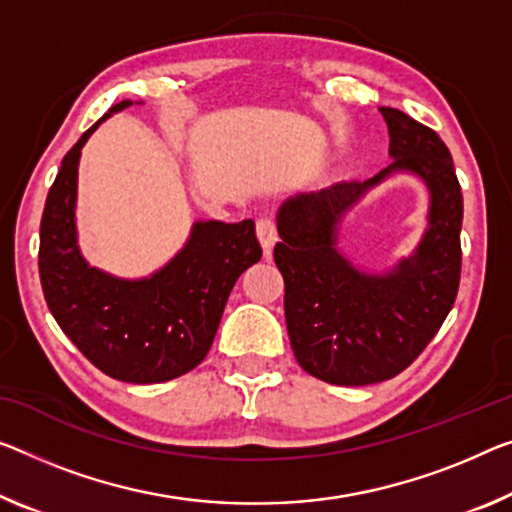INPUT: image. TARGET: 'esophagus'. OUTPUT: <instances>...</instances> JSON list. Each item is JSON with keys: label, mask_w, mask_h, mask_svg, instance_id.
<instances>
[{"label": "esophagus", "mask_w": 512, "mask_h": 512, "mask_svg": "<svg viewBox=\"0 0 512 512\" xmlns=\"http://www.w3.org/2000/svg\"><path fill=\"white\" fill-rule=\"evenodd\" d=\"M256 235H258V240H261V247L265 249V254H270L272 247H274V242L279 240L277 224H274V219L267 217V215L258 219V222H256Z\"/></svg>", "instance_id": "esophagus-1"}]
</instances>
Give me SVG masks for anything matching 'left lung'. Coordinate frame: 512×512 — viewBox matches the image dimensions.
Segmentation results:
<instances>
[{
    "instance_id": "8db88e82",
    "label": "left lung",
    "mask_w": 512,
    "mask_h": 512,
    "mask_svg": "<svg viewBox=\"0 0 512 512\" xmlns=\"http://www.w3.org/2000/svg\"><path fill=\"white\" fill-rule=\"evenodd\" d=\"M393 162L380 174L297 194L277 212L274 263L283 274L286 327L306 373L364 387L403 373L453 309L460 286L462 192L451 153L435 130L380 107ZM398 170L431 192L429 229L410 259L382 275L352 266L335 247L340 219L371 186Z\"/></svg>"
}]
</instances>
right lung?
I'll return each mask as SVG.
<instances>
[{
    "instance_id": "right-lung-1",
    "label": "right lung",
    "mask_w": 512,
    "mask_h": 512,
    "mask_svg": "<svg viewBox=\"0 0 512 512\" xmlns=\"http://www.w3.org/2000/svg\"><path fill=\"white\" fill-rule=\"evenodd\" d=\"M70 148L47 194L38 272L45 302L77 350L121 382L153 384L185 375L206 359L226 300L242 272L261 261L251 219L196 222L185 247L146 279H119L91 267L77 245V167L86 139Z\"/></svg>"
}]
</instances>
